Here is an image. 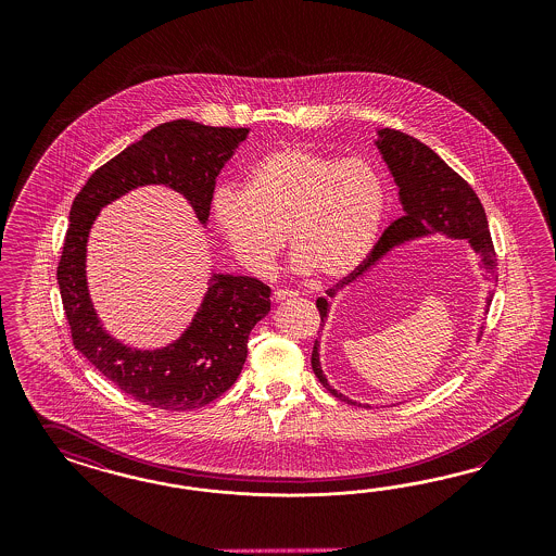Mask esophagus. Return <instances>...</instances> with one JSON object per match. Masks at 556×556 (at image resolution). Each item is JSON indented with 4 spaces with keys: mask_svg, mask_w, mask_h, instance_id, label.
I'll return each mask as SVG.
<instances>
[{
    "mask_svg": "<svg viewBox=\"0 0 556 556\" xmlns=\"http://www.w3.org/2000/svg\"><path fill=\"white\" fill-rule=\"evenodd\" d=\"M298 295H300V293L293 291V289H275L273 300H275V302H283V300H291V298H298Z\"/></svg>",
    "mask_w": 556,
    "mask_h": 556,
    "instance_id": "34e87169",
    "label": "esophagus"
}]
</instances>
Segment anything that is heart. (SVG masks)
<instances>
[{
    "label": "heart",
    "instance_id": "b5f03b06",
    "mask_svg": "<svg viewBox=\"0 0 556 556\" xmlns=\"http://www.w3.org/2000/svg\"><path fill=\"white\" fill-rule=\"evenodd\" d=\"M388 207V184L363 156L300 144L263 154L244 189H218L214 219L242 267L267 273L289 236L293 267L338 281L369 256Z\"/></svg>",
    "mask_w": 556,
    "mask_h": 556
}]
</instances>
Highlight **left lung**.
Wrapping results in <instances>:
<instances>
[{
	"label": "left lung",
	"mask_w": 556,
	"mask_h": 556,
	"mask_svg": "<svg viewBox=\"0 0 556 556\" xmlns=\"http://www.w3.org/2000/svg\"><path fill=\"white\" fill-rule=\"evenodd\" d=\"M377 149L383 154L389 170L400 187V202L404 205V216L395 219L381 235L358 269L351 273L349 277L340 279L337 286L330 287L326 293L334 298L338 289L353 283L356 277L369 270L393 247L402 244L405 240L432 235V232H442L453 238H467L471 242L472 251L481 254L483 269L488 273V283L493 289L497 283V256L489 235L485 210L479 202L477 193L472 191V187L456 170L448 167L437 152L414 136L383 128L379 130ZM316 307L320 312L321 330L330 303L326 298H318ZM318 349H320V340L316 338L314 351H312V369L320 379L321 386L338 400L356 404L353 400L344 397L342 393H338L337 389H332L328 383V379L321 372Z\"/></svg>",
	"instance_id": "1"
}]
</instances>
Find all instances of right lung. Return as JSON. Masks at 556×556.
I'll return each instance as SVG.
<instances>
[{
  "label": "right lung",
  "instance_id": "right-lung-1",
  "mask_svg": "<svg viewBox=\"0 0 556 556\" xmlns=\"http://www.w3.org/2000/svg\"><path fill=\"white\" fill-rule=\"evenodd\" d=\"M249 128H216L191 119L165 122L101 165L77 193L56 267L73 344L124 393L140 404L189 412L235 386L247 361L254 324L270 309V287L254 277L212 275L191 326L159 351H138L101 328L85 279L87 236L101 207L140 186L184 193L205 224L216 177Z\"/></svg>",
  "mask_w": 556,
  "mask_h": 556
}]
</instances>
